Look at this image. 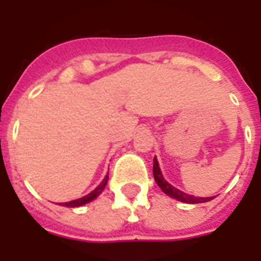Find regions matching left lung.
<instances>
[{
  "label": "left lung",
  "mask_w": 261,
  "mask_h": 261,
  "mask_svg": "<svg viewBox=\"0 0 261 261\" xmlns=\"http://www.w3.org/2000/svg\"><path fill=\"white\" fill-rule=\"evenodd\" d=\"M153 174H154V180L155 182L159 184V187L163 190V192H165L167 195H169L171 198L177 199L180 202L184 203H203V202H208L211 199L214 198V196H211V198H196V196H192V195L184 194L182 191L177 190V188H174L173 186H171L169 182L163 177V173L160 171L159 163H157V159L154 157L153 160Z\"/></svg>",
  "instance_id": "8db88e82"
}]
</instances>
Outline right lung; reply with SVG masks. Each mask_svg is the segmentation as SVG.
<instances>
[{"label":"right lung","mask_w":261,"mask_h":261,"mask_svg":"<svg viewBox=\"0 0 261 261\" xmlns=\"http://www.w3.org/2000/svg\"><path fill=\"white\" fill-rule=\"evenodd\" d=\"M107 181H108V174L106 176V178L102 180L100 184H98L97 188H94L90 194H88L87 196H84V198H80V199H75V200H71V202H67V203H59L61 206H66V207H79V206H83V204H87V203L92 202L93 199H96L98 195L101 194L104 188L107 186Z\"/></svg>","instance_id":"add662e5"}]
</instances>
